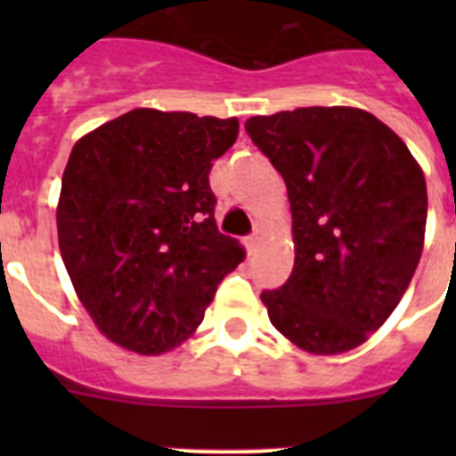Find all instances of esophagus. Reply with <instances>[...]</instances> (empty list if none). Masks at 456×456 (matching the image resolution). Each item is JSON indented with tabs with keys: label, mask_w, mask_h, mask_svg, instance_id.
I'll return each instance as SVG.
<instances>
[{
	"label": "esophagus",
	"mask_w": 456,
	"mask_h": 456,
	"mask_svg": "<svg viewBox=\"0 0 456 456\" xmlns=\"http://www.w3.org/2000/svg\"><path fill=\"white\" fill-rule=\"evenodd\" d=\"M265 239V229L263 227H256L253 229V234L248 236V241H246V246H248V250H256V246Z\"/></svg>",
	"instance_id": "34e87169"
}]
</instances>
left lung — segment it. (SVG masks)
Masks as SVG:
<instances>
[{"label":"left lung","mask_w":456,"mask_h":456,"mask_svg":"<svg viewBox=\"0 0 456 456\" xmlns=\"http://www.w3.org/2000/svg\"><path fill=\"white\" fill-rule=\"evenodd\" d=\"M246 132L291 200L296 263L260 296L270 322L305 353H347L393 314L417 272L424 170L388 125L353 106L256 116Z\"/></svg>","instance_id":"left-lung-1"}]
</instances>
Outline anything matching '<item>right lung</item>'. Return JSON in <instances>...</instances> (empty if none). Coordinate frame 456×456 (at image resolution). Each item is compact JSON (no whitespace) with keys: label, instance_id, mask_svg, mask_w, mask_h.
<instances>
[{"label":"right lung","instance_id":"obj_1","mask_svg":"<svg viewBox=\"0 0 456 456\" xmlns=\"http://www.w3.org/2000/svg\"><path fill=\"white\" fill-rule=\"evenodd\" d=\"M236 118L134 109L77 139L56 227L68 277L96 329L137 354L191 338L246 250L217 232L213 160Z\"/></svg>","mask_w":456,"mask_h":456}]
</instances>
